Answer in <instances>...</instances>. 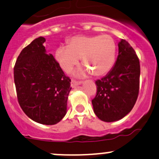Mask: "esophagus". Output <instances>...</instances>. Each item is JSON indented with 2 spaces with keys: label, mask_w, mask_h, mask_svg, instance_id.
I'll return each instance as SVG.
<instances>
[{
  "label": "esophagus",
  "mask_w": 159,
  "mask_h": 159,
  "mask_svg": "<svg viewBox=\"0 0 159 159\" xmlns=\"http://www.w3.org/2000/svg\"><path fill=\"white\" fill-rule=\"evenodd\" d=\"M81 84V81H76V80L72 79L71 81V88H75L76 86L80 85Z\"/></svg>",
  "instance_id": "esophagus-1"
}]
</instances>
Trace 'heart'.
Masks as SVG:
<instances>
[{
    "mask_svg": "<svg viewBox=\"0 0 159 159\" xmlns=\"http://www.w3.org/2000/svg\"><path fill=\"white\" fill-rule=\"evenodd\" d=\"M116 45L109 34L78 35L71 38L67 47H60L56 59L62 69L71 70L81 58L85 66L82 72H91L94 76H102L109 72L116 60Z\"/></svg>",
    "mask_w": 159,
    "mask_h": 159,
    "instance_id": "obj_1",
    "label": "heart"
}]
</instances>
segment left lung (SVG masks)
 Segmentation results:
<instances>
[{
    "mask_svg": "<svg viewBox=\"0 0 159 159\" xmlns=\"http://www.w3.org/2000/svg\"><path fill=\"white\" fill-rule=\"evenodd\" d=\"M114 67L96 81L97 95L92 99L94 113L106 122L118 121L128 114L139 94L140 66L134 48L121 39Z\"/></svg>",
    "mask_w": 159,
    "mask_h": 159,
    "instance_id": "obj_1",
    "label": "left lung"
}]
</instances>
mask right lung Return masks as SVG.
I'll return each instance as SVG.
<instances>
[{"mask_svg": "<svg viewBox=\"0 0 159 159\" xmlns=\"http://www.w3.org/2000/svg\"><path fill=\"white\" fill-rule=\"evenodd\" d=\"M43 37L34 39L21 51L13 74L17 99L29 118L46 125L63 118L71 90V79L52 54H48Z\"/></svg>", "mask_w": 159, "mask_h": 159, "instance_id": "obj_1", "label": "right lung"}]
</instances>
